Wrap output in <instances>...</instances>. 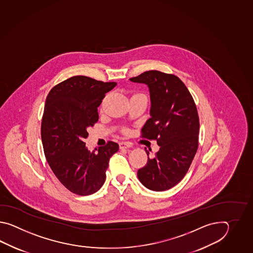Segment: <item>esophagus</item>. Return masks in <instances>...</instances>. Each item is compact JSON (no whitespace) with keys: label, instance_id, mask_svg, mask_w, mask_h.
I'll list each match as a JSON object with an SVG mask.
<instances>
[{"label":"esophagus","instance_id":"esophagus-1","mask_svg":"<svg viewBox=\"0 0 253 253\" xmlns=\"http://www.w3.org/2000/svg\"><path fill=\"white\" fill-rule=\"evenodd\" d=\"M131 146L132 145H130L127 142H121V143H119V148L120 149H127V148H130Z\"/></svg>","mask_w":253,"mask_h":253}]
</instances>
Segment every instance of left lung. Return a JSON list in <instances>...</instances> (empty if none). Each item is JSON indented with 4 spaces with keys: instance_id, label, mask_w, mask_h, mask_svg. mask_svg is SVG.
<instances>
[{
    "instance_id": "8db88e82",
    "label": "left lung",
    "mask_w": 253,
    "mask_h": 253,
    "mask_svg": "<svg viewBox=\"0 0 253 253\" xmlns=\"http://www.w3.org/2000/svg\"><path fill=\"white\" fill-rule=\"evenodd\" d=\"M149 88L150 119L142 127V136L156 140L160 146L137 172L143 185L152 191H166L186 174L198 148L199 117L188 88L176 76L149 70L131 78Z\"/></svg>"
}]
</instances>
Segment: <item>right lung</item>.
Here are the masks:
<instances>
[{"instance_id":"right-lung-1","label":"right lung","mask_w":253,"mask_h":253,"mask_svg":"<svg viewBox=\"0 0 253 253\" xmlns=\"http://www.w3.org/2000/svg\"><path fill=\"white\" fill-rule=\"evenodd\" d=\"M117 86L85 76H74L52 87L42 122L43 150L56 177L71 193L89 195L101 188L110 157L119 145L109 141L88 151L87 127L98 120L97 108L105 94Z\"/></svg>"}]
</instances>
